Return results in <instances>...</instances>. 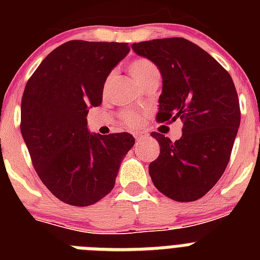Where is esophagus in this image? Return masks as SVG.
<instances>
[{"label":"esophagus","instance_id":"34e87169","mask_svg":"<svg viewBox=\"0 0 260 260\" xmlns=\"http://www.w3.org/2000/svg\"><path fill=\"white\" fill-rule=\"evenodd\" d=\"M134 137H135V139H137V141H143L144 138L147 137V133H144V132H142V133H135Z\"/></svg>","mask_w":260,"mask_h":260}]
</instances>
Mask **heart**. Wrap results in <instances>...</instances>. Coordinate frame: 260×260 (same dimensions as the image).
<instances>
[{
    "label": "heart",
    "mask_w": 260,
    "mask_h": 260,
    "mask_svg": "<svg viewBox=\"0 0 260 260\" xmlns=\"http://www.w3.org/2000/svg\"><path fill=\"white\" fill-rule=\"evenodd\" d=\"M128 71L130 74L133 75L138 83L142 84V86H146L148 83H152V82H157L160 80V70L156 66V63L153 61H151L150 58L147 57H137V58L133 59L130 63H128ZM110 79H112V75H108V78L104 82V92H107L108 88H109ZM119 119L121 122L126 126V127H138V126L142 123V116L135 110L126 109L122 110L119 113Z\"/></svg>",
    "instance_id": "obj_1"
}]
</instances>
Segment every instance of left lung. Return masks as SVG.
Wrapping results in <instances>:
<instances>
[{
    "mask_svg": "<svg viewBox=\"0 0 260 260\" xmlns=\"http://www.w3.org/2000/svg\"><path fill=\"white\" fill-rule=\"evenodd\" d=\"M132 48L161 73L156 121L183 122L176 142L151 133L160 144V155L148 168L153 185L173 201H198L224 173L240 127L233 79L206 50L183 38L142 41Z\"/></svg>",
    "mask_w": 260,
    "mask_h": 260,
    "instance_id": "obj_1",
    "label": "left lung"
}]
</instances>
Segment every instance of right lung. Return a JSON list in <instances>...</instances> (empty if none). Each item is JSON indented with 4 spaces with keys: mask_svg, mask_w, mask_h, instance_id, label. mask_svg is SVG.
<instances>
[{
    "mask_svg": "<svg viewBox=\"0 0 260 260\" xmlns=\"http://www.w3.org/2000/svg\"><path fill=\"white\" fill-rule=\"evenodd\" d=\"M130 50L127 43L71 40L43 59L24 88L20 132L36 173L56 198L91 206L112 191L128 133L91 134L88 107L103 102L104 82Z\"/></svg>",
    "mask_w": 260,
    "mask_h": 260,
    "instance_id": "obj_1",
    "label": "right lung"
}]
</instances>
